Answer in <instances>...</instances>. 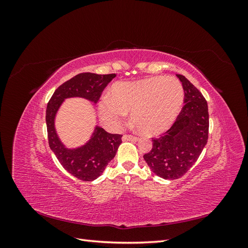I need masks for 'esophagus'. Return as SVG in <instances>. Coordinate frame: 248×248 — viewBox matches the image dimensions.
Segmentation results:
<instances>
[{
	"instance_id": "1",
	"label": "esophagus",
	"mask_w": 248,
	"mask_h": 248,
	"mask_svg": "<svg viewBox=\"0 0 248 248\" xmlns=\"http://www.w3.org/2000/svg\"><path fill=\"white\" fill-rule=\"evenodd\" d=\"M139 140V138L131 136V134H124L123 136V140H129V141H137Z\"/></svg>"
}]
</instances>
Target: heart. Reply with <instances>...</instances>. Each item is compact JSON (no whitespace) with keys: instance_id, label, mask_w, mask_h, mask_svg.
Instances as JSON below:
<instances>
[{"instance_id":"obj_1","label":"heart","mask_w":248,"mask_h":248,"mask_svg":"<svg viewBox=\"0 0 248 248\" xmlns=\"http://www.w3.org/2000/svg\"><path fill=\"white\" fill-rule=\"evenodd\" d=\"M184 100V90L177 78L155 77L139 81H119L110 97L103 96L99 114L104 123L118 127L125 114L146 134H158L176 121Z\"/></svg>"}]
</instances>
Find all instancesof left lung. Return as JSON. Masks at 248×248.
Instances as JSON below:
<instances>
[{
    "mask_svg": "<svg viewBox=\"0 0 248 248\" xmlns=\"http://www.w3.org/2000/svg\"><path fill=\"white\" fill-rule=\"evenodd\" d=\"M177 77L184 90V107L170 128L153 138L151 151L144 155L154 174L166 180L181 178L189 170L205 148L209 133L205 97L185 77Z\"/></svg>",
    "mask_w": 248,
    "mask_h": 248,
    "instance_id": "obj_1",
    "label": "left lung"
}]
</instances>
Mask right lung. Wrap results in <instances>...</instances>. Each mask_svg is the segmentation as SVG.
Segmentation results:
<instances>
[{"label": "right lung", "mask_w": 248, "mask_h": 248, "mask_svg": "<svg viewBox=\"0 0 248 248\" xmlns=\"http://www.w3.org/2000/svg\"><path fill=\"white\" fill-rule=\"evenodd\" d=\"M115 77V73H79L60 86L47 103L46 120L48 145L63 168L82 181H93L102 174L108 162L115 157L122 142V134H111L97 126L91 140L85 146L67 149L57 136L55 117L64 99L70 97H82L97 103L104 88Z\"/></svg>", "instance_id": "add662e5"}]
</instances>
